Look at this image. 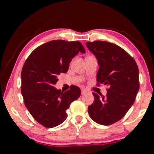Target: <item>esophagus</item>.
<instances>
[{"label": "esophagus", "mask_w": 154, "mask_h": 154, "mask_svg": "<svg viewBox=\"0 0 154 154\" xmlns=\"http://www.w3.org/2000/svg\"><path fill=\"white\" fill-rule=\"evenodd\" d=\"M86 92V90L85 89H82V94H84Z\"/></svg>", "instance_id": "34e87169"}]
</instances>
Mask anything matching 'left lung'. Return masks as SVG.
<instances>
[{
  "label": "left lung",
  "mask_w": 154,
  "mask_h": 154,
  "mask_svg": "<svg viewBox=\"0 0 154 154\" xmlns=\"http://www.w3.org/2000/svg\"><path fill=\"white\" fill-rule=\"evenodd\" d=\"M86 46L100 66L97 85L109 86L106 96L92 93L94 100L88 113L96 123L109 126L120 120L133 105L139 90V69L134 58L116 44L96 41Z\"/></svg>",
  "instance_id": "left-lung-1"
}]
</instances>
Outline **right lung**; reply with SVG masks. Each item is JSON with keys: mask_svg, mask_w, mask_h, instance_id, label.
<instances>
[{"mask_svg": "<svg viewBox=\"0 0 154 154\" xmlns=\"http://www.w3.org/2000/svg\"><path fill=\"white\" fill-rule=\"evenodd\" d=\"M79 51L85 53L79 41H51L36 48L23 66L21 92L24 104L43 126L50 128L62 124L71 103L81 95L80 88L75 85L64 92L54 87L58 75L66 73Z\"/></svg>", "mask_w": 154, "mask_h": 154, "instance_id": "obj_1", "label": "right lung"}]
</instances>
